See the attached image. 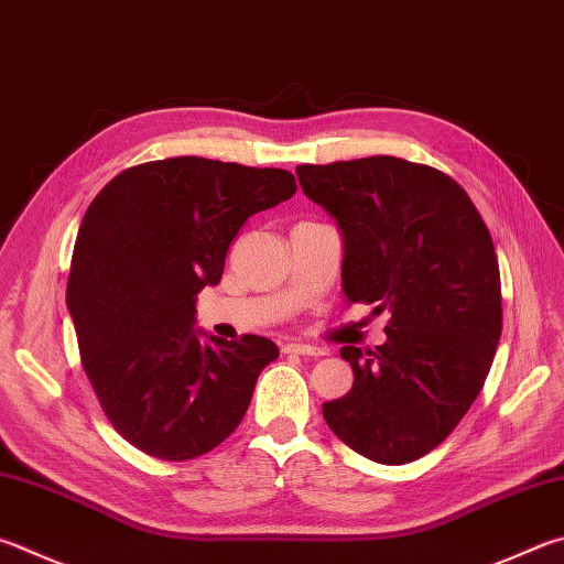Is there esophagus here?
<instances>
[{"mask_svg": "<svg viewBox=\"0 0 564 564\" xmlns=\"http://www.w3.org/2000/svg\"><path fill=\"white\" fill-rule=\"evenodd\" d=\"M285 352H293V355H308V357H321L325 355V347H317V345H305V343H289L283 347Z\"/></svg>", "mask_w": 564, "mask_h": 564, "instance_id": "obj_1", "label": "esophagus"}]
</instances>
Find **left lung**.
I'll use <instances>...</instances> for the list:
<instances>
[{"instance_id":"1","label":"left lung","mask_w":564,"mask_h":564,"mask_svg":"<svg viewBox=\"0 0 564 564\" xmlns=\"http://www.w3.org/2000/svg\"><path fill=\"white\" fill-rule=\"evenodd\" d=\"M295 175L343 234L345 301L392 315L384 345L343 347L355 382L323 416L352 452L409 464L454 432L494 365L503 323L494 241L468 194L434 167L377 155Z\"/></svg>"}]
</instances>
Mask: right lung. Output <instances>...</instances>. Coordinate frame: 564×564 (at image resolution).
Wrapping results in <instances>:
<instances>
[{
    "label": "right lung",
    "instance_id": "1",
    "mask_svg": "<svg viewBox=\"0 0 564 564\" xmlns=\"http://www.w3.org/2000/svg\"><path fill=\"white\" fill-rule=\"evenodd\" d=\"M293 194L289 170L170 158L120 172L90 202L66 305L100 406L140 452L197 458L247 414L279 347L204 333L194 303L221 281L243 221Z\"/></svg>",
    "mask_w": 564,
    "mask_h": 564
}]
</instances>
